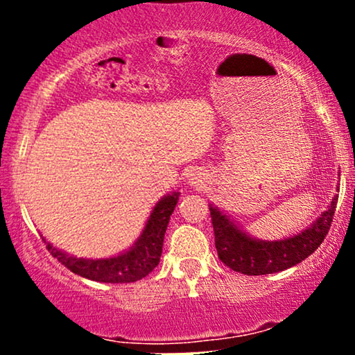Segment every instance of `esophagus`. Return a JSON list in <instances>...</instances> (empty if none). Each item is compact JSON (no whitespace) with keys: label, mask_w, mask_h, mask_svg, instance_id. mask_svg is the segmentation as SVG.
I'll return each mask as SVG.
<instances>
[{"label":"esophagus","mask_w":355,"mask_h":355,"mask_svg":"<svg viewBox=\"0 0 355 355\" xmlns=\"http://www.w3.org/2000/svg\"><path fill=\"white\" fill-rule=\"evenodd\" d=\"M191 180H193V182H191V183H195V185H202V180H198V178L197 177H195V178H191Z\"/></svg>","instance_id":"34e87169"}]
</instances>
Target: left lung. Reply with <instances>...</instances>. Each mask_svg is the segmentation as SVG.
I'll use <instances>...</instances> for the list:
<instances>
[{
  "mask_svg": "<svg viewBox=\"0 0 355 355\" xmlns=\"http://www.w3.org/2000/svg\"><path fill=\"white\" fill-rule=\"evenodd\" d=\"M336 205L337 197H334L331 207L307 230L291 239L277 240V242L250 239L215 207H210L215 247H217L220 260L232 270L245 275L274 274V272H282L285 268L294 267L313 254L317 247L324 242L325 235L331 229Z\"/></svg>",
  "mask_w": 355,
  "mask_h": 355,
  "instance_id": "left-lung-1",
  "label": "left lung"
}]
</instances>
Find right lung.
<instances>
[{
	"label": "right lung",
	"instance_id": "add662e5",
	"mask_svg": "<svg viewBox=\"0 0 355 355\" xmlns=\"http://www.w3.org/2000/svg\"><path fill=\"white\" fill-rule=\"evenodd\" d=\"M177 202L178 191H175V193L158 202L155 205L152 215H150L148 222H146L144 234H141V237L135 243V247L130 248L125 254L113 257V259L85 260L56 250L50 243H48L46 248L68 270H71L76 275L85 277V279L107 284L137 282V280L148 275L160 262L165 230Z\"/></svg>",
	"mask_w": 355,
	"mask_h": 355
}]
</instances>
